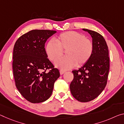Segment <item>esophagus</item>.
I'll return each instance as SVG.
<instances>
[{
  "label": "esophagus",
  "mask_w": 124,
  "mask_h": 124,
  "mask_svg": "<svg viewBox=\"0 0 124 124\" xmlns=\"http://www.w3.org/2000/svg\"><path fill=\"white\" fill-rule=\"evenodd\" d=\"M60 74L62 75V74H64V73H65V71H64V70H60Z\"/></svg>",
  "instance_id": "1"
}]
</instances>
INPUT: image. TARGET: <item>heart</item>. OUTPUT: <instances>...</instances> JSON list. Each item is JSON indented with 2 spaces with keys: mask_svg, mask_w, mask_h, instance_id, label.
I'll return each instance as SVG.
<instances>
[{
  "mask_svg": "<svg viewBox=\"0 0 124 124\" xmlns=\"http://www.w3.org/2000/svg\"><path fill=\"white\" fill-rule=\"evenodd\" d=\"M51 40L46 47L48 57L52 61H56L66 51V57L59 59L55 65L62 70L72 69L77 64L81 66L85 64L91 57L93 52V44L84 35L76 31L62 33Z\"/></svg>",
  "mask_w": 124,
  "mask_h": 124,
  "instance_id": "b5f03b06",
  "label": "heart"
}]
</instances>
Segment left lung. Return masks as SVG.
I'll return each instance as SVG.
<instances>
[{
	"instance_id": "1",
	"label": "left lung",
	"mask_w": 124,
	"mask_h": 124,
	"mask_svg": "<svg viewBox=\"0 0 124 124\" xmlns=\"http://www.w3.org/2000/svg\"><path fill=\"white\" fill-rule=\"evenodd\" d=\"M92 37L93 52L89 60L78 70H73L70 84L73 97L80 102L90 101L104 89L109 71V51L107 42L95 31L83 29Z\"/></svg>"
}]
</instances>
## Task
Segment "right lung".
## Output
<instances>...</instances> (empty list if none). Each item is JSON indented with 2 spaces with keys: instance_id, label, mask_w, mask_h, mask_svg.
Listing matches in <instances>:
<instances>
[{
  "instance_id": "right-lung-1",
  "label": "right lung",
  "mask_w": 124,
  "mask_h": 124,
  "mask_svg": "<svg viewBox=\"0 0 124 124\" xmlns=\"http://www.w3.org/2000/svg\"><path fill=\"white\" fill-rule=\"evenodd\" d=\"M56 32L32 30L20 37L14 47L13 70L15 85L23 97L32 103L47 100L60 76L58 70L47 58L45 48L47 39Z\"/></svg>"
}]
</instances>
